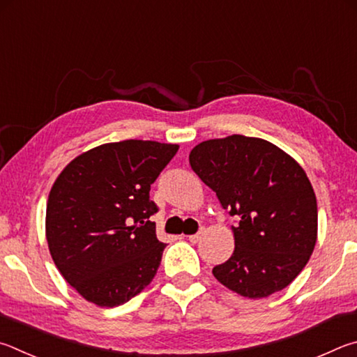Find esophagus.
Segmentation results:
<instances>
[{
  "label": "esophagus",
  "instance_id": "obj_1",
  "mask_svg": "<svg viewBox=\"0 0 357 357\" xmlns=\"http://www.w3.org/2000/svg\"><path fill=\"white\" fill-rule=\"evenodd\" d=\"M202 234H204V232H202V230H199V232H197V234H195V235H190V236H188V240H190L191 243H197L199 240H201V236H202Z\"/></svg>",
  "mask_w": 357,
  "mask_h": 357
}]
</instances>
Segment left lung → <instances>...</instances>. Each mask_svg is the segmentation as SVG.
<instances>
[{"label":"left lung","instance_id":"8db88e82","mask_svg":"<svg viewBox=\"0 0 357 357\" xmlns=\"http://www.w3.org/2000/svg\"><path fill=\"white\" fill-rule=\"evenodd\" d=\"M190 165L238 218L232 257L213 276L251 299L290 285L317 243V197L304 169L274 144L243 135L197 144Z\"/></svg>","mask_w":357,"mask_h":357}]
</instances>
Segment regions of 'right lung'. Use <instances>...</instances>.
Returning a JSON list of instances; mask_svg holds the SVG:
<instances>
[{
    "instance_id": "1",
    "label": "right lung",
    "mask_w": 357,
    "mask_h": 357,
    "mask_svg": "<svg viewBox=\"0 0 357 357\" xmlns=\"http://www.w3.org/2000/svg\"><path fill=\"white\" fill-rule=\"evenodd\" d=\"M177 144L127 139L102 144L64 167L47 202V241L54 265L86 301L116 307L152 282L165 243L150 185Z\"/></svg>"
}]
</instances>
